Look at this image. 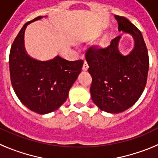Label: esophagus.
I'll return each instance as SVG.
<instances>
[{"mask_svg": "<svg viewBox=\"0 0 158 158\" xmlns=\"http://www.w3.org/2000/svg\"><path fill=\"white\" fill-rule=\"evenodd\" d=\"M88 68H89V65H88L87 62H86V61H85V62H84L83 67H82V69H83L84 71H86L88 69Z\"/></svg>", "mask_w": 158, "mask_h": 158, "instance_id": "1", "label": "esophagus"}]
</instances>
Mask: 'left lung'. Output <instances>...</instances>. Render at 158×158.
<instances>
[{"instance_id": "8db88e82", "label": "left lung", "mask_w": 158, "mask_h": 158, "mask_svg": "<svg viewBox=\"0 0 158 158\" xmlns=\"http://www.w3.org/2000/svg\"><path fill=\"white\" fill-rule=\"evenodd\" d=\"M118 31L131 34L135 47L124 56L118 50V35L105 47L91 46L85 53L92 76V100L100 109L119 113L136 103L144 91L149 71V54L142 32L127 18L115 16Z\"/></svg>"}]
</instances>
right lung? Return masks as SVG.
Here are the masks:
<instances>
[{
    "instance_id": "add662e5",
    "label": "right lung",
    "mask_w": 158,
    "mask_h": 158,
    "mask_svg": "<svg viewBox=\"0 0 158 158\" xmlns=\"http://www.w3.org/2000/svg\"><path fill=\"white\" fill-rule=\"evenodd\" d=\"M19 31L11 47L9 71L12 88L19 100L27 108L39 114L55 111L66 100L69 91L83 66V60L69 62L57 56L46 62L38 61L27 54L23 35L28 23Z\"/></svg>"
}]
</instances>
